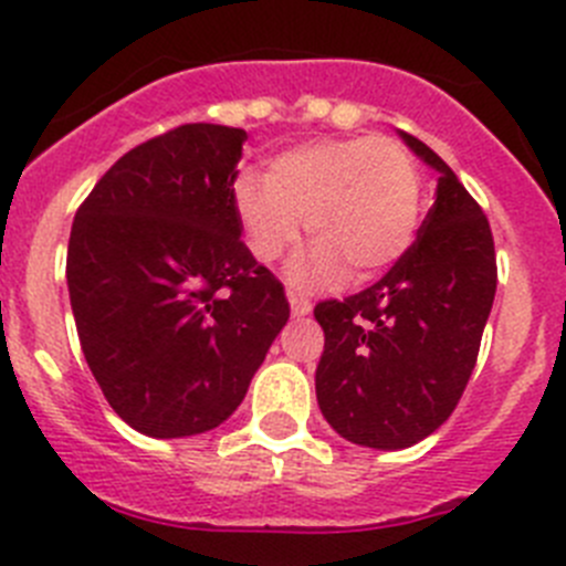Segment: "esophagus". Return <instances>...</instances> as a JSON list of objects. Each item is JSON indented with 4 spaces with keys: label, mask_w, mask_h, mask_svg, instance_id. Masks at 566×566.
I'll return each mask as SVG.
<instances>
[{
    "label": "esophagus",
    "mask_w": 566,
    "mask_h": 566,
    "mask_svg": "<svg viewBox=\"0 0 566 566\" xmlns=\"http://www.w3.org/2000/svg\"><path fill=\"white\" fill-rule=\"evenodd\" d=\"M287 301H290V310H293L295 318H304V315L313 313V301H310L307 295H301V293H295V290H290Z\"/></svg>",
    "instance_id": "esophagus-1"
}]
</instances>
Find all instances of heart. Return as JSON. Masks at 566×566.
Instances as JSON below:
<instances>
[{
    "mask_svg": "<svg viewBox=\"0 0 566 566\" xmlns=\"http://www.w3.org/2000/svg\"><path fill=\"white\" fill-rule=\"evenodd\" d=\"M234 209L259 262H276L307 223L313 253L298 279L368 282L413 242L421 178L413 156L388 136L315 139L268 161V176L245 170L234 181Z\"/></svg>",
    "mask_w": 566,
    "mask_h": 566,
    "instance_id": "1",
    "label": "heart"
}]
</instances>
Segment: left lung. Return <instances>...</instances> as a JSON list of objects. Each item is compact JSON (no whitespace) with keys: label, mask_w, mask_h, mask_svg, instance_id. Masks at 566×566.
<instances>
[{"label":"left lung","mask_w":566,"mask_h":566,"mask_svg":"<svg viewBox=\"0 0 566 566\" xmlns=\"http://www.w3.org/2000/svg\"><path fill=\"white\" fill-rule=\"evenodd\" d=\"M402 139L438 172L419 237L377 284L315 307L326 337L315 371L321 413L346 441L374 450L413 447L450 419L497 290L478 200L424 142Z\"/></svg>","instance_id":"1"}]
</instances>
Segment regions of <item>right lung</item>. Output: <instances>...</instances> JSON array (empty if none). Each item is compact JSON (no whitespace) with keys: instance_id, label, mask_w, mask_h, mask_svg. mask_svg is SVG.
I'll return each instance as SVG.
<instances>
[{"instance_id":"add662e5","label":"right lung","mask_w":566,"mask_h":566,"mask_svg":"<svg viewBox=\"0 0 566 566\" xmlns=\"http://www.w3.org/2000/svg\"><path fill=\"white\" fill-rule=\"evenodd\" d=\"M242 128L192 123L142 142L72 223L69 301L114 413L150 438L223 424L290 318L234 209Z\"/></svg>"}]
</instances>
